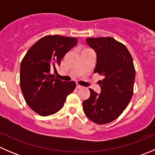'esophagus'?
<instances>
[{
	"mask_svg": "<svg viewBox=\"0 0 155 155\" xmlns=\"http://www.w3.org/2000/svg\"><path fill=\"white\" fill-rule=\"evenodd\" d=\"M76 88H77V89L82 88V86H81V85H76Z\"/></svg>",
	"mask_w": 155,
	"mask_h": 155,
	"instance_id": "obj_1",
	"label": "esophagus"
}]
</instances>
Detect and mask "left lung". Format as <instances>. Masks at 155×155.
<instances>
[{
    "label": "left lung",
    "mask_w": 155,
    "mask_h": 155,
    "mask_svg": "<svg viewBox=\"0 0 155 155\" xmlns=\"http://www.w3.org/2000/svg\"><path fill=\"white\" fill-rule=\"evenodd\" d=\"M86 42L97 53L94 73L104 79L98 82L100 94L89 89L90 97L82 104L84 112L96 124H108L122 113L132 98L135 68L126 46L112 37L87 38Z\"/></svg>",
    "instance_id": "8db88e82"
}]
</instances>
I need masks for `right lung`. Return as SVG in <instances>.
I'll use <instances>...</instances> for the list:
<instances>
[{
    "label": "right lung",
    "mask_w": 155,
    "mask_h": 155,
    "mask_svg": "<svg viewBox=\"0 0 155 155\" xmlns=\"http://www.w3.org/2000/svg\"><path fill=\"white\" fill-rule=\"evenodd\" d=\"M77 42L74 37L45 36L29 48L21 61V92L29 107L41 116L58 112L76 87L75 82L61 81L51 71H55L64 56Z\"/></svg>",
    "instance_id": "1"
}]
</instances>
